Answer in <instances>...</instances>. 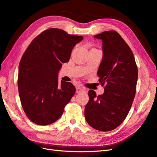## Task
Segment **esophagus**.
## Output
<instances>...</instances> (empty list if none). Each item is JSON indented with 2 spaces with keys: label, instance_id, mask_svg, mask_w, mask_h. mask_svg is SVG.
<instances>
[{
  "label": "esophagus",
  "instance_id": "obj_1",
  "mask_svg": "<svg viewBox=\"0 0 157 157\" xmlns=\"http://www.w3.org/2000/svg\"><path fill=\"white\" fill-rule=\"evenodd\" d=\"M83 91H84V88H82V87H77L76 88V93H80Z\"/></svg>",
  "mask_w": 157,
  "mask_h": 157
}]
</instances>
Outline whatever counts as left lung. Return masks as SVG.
<instances>
[{
	"label": "left lung",
	"instance_id": "left-lung-1",
	"mask_svg": "<svg viewBox=\"0 0 157 157\" xmlns=\"http://www.w3.org/2000/svg\"><path fill=\"white\" fill-rule=\"evenodd\" d=\"M102 40V60L97 75L105 92L96 96L88 92L85 118L92 128L108 132L124 121L136 94L138 67L129 46L115 31H106L94 36Z\"/></svg>",
	"mask_w": 157,
	"mask_h": 157
}]
</instances>
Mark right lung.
I'll list each match as a JSON object with an SVG mask.
<instances>
[{
    "instance_id": "obj_1",
    "label": "right lung",
    "mask_w": 157,
    "mask_h": 157,
    "mask_svg": "<svg viewBox=\"0 0 157 157\" xmlns=\"http://www.w3.org/2000/svg\"><path fill=\"white\" fill-rule=\"evenodd\" d=\"M83 36L50 28L33 40L19 65L18 90L23 111L40 125H50L62 115L75 92L71 83L58 81L62 64L67 63Z\"/></svg>"
}]
</instances>
